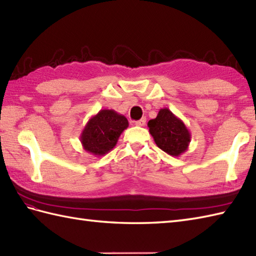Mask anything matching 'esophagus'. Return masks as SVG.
<instances>
[{
    "mask_svg": "<svg viewBox=\"0 0 256 256\" xmlns=\"http://www.w3.org/2000/svg\"><path fill=\"white\" fill-rule=\"evenodd\" d=\"M145 123H146V118H143L138 120V121H135V123H134V124L136 125V126H144Z\"/></svg>",
    "mask_w": 256,
    "mask_h": 256,
    "instance_id": "esophagus-1",
    "label": "esophagus"
}]
</instances>
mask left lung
<instances>
[{
  "mask_svg": "<svg viewBox=\"0 0 256 256\" xmlns=\"http://www.w3.org/2000/svg\"><path fill=\"white\" fill-rule=\"evenodd\" d=\"M148 125L156 145L168 155L178 157L188 150L192 134L170 108H160L157 116L150 120Z\"/></svg>",
  "mask_w": 256,
  "mask_h": 256,
  "instance_id": "obj_1",
  "label": "left lung"
}]
</instances>
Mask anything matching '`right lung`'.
<instances>
[{
  "label": "right lung",
  "mask_w": 256,
  "mask_h": 256,
  "mask_svg": "<svg viewBox=\"0 0 256 256\" xmlns=\"http://www.w3.org/2000/svg\"><path fill=\"white\" fill-rule=\"evenodd\" d=\"M128 126V121L114 110H100L91 116L80 134V142L86 152L103 156L114 148L120 135Z\"/></svg>",
  "instance_id": "add662e5"
}]
</instances>
